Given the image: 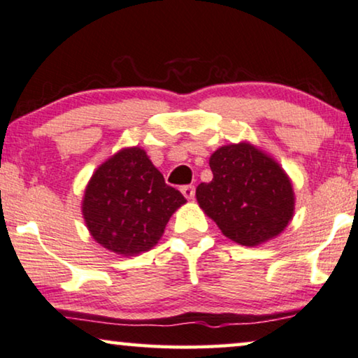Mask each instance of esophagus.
Wrapping results in <instances>:
<instances>
[{
    "label": "esophagus",
    "mask_w": 358,
    "mask_h": 358,
    "mask_svg": "<svg viewBox=\"0 0 358 358\" xmlns=\"http://www.w3.org/2000/svg\"><path fill=\"white\" fill-rule=\"evenodd\" d=\"M181 193H183L186 199H193L194 198V186L193 185L183 186V188H181Z\"/></svg>",
    "instance_id": "esophagus-1"
}]
</instances>
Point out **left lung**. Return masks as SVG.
I'll return each instance as SVG.
<instances>
[{
	"label": "left lung",
	"mask_w": 358,
	"mask_h": 358,
	"mask_svg": "<svg viewBox=\"0 0 358 358\" xmlns=\"http://www.w3.org/2000/svg\"><path fill=\"white\" fill-rule=\"evenodd\" d=\"M214 178L196 188L199 208L235 243L258 246L285 230L295 213L294 185L273 155L241 141L210 155Z\"/></svg>",
	"instance_id": "1"
}]
</instances>
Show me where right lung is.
<instances>
[{
    "mask_svg": "<svg viewBox=\"0 0 358 358\" xmlns=\"http://www.w3.org/2000/svg\"><path fill=\"white\" fill-rule=\"evenodd\" d=\"M185 203L145 150L134 145L99 165L85 186L80 209L99 245L117 255L136 256L159 243L170 217Z\"/></svg>",
    "mask_w": 358,
    "mask_h": 358,
    "instance_id": "obj_1",
    "label": "right lung"
}]
</instances>
